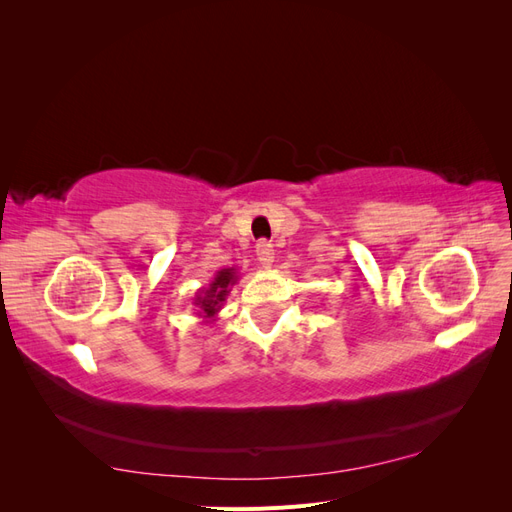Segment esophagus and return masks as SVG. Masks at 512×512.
<instances>
[{"label":"esophagus","mask_w":512,"mask_h":512,"mask_svg":"<svg viewBox=\"0 0 512 512\" xmlns=\"http://www.w3.org/2000/svg\"><path fill=\"white\" fill-rule=\"evenodd\" d=\"M256 258H258V262L265 269H271V265H273V260H275V250H273V245L269 243V241H258V245H256Z\"/></svg>","instance_id":"34e87169"}]
</instances>
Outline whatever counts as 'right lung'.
<instances>
[{"label": "right lung", "mask_w": 512, "mask_h": 512, "mask_svg": "<svg viewBox=\"0 0 512 512\" xmlns=\"http://www.w3.org/2000/svg\"><path fill=\"white\" fill-rule=\"evenodd\" d=\"M239 282V271L235 267L220 269L213 275V280L209 286L200 288L194 297V305L198 307V318H203V322H213L218 318L222 305L226 303L230 288Z\"/></svg>", "instance_id": "add662e5"}]
</instances>
